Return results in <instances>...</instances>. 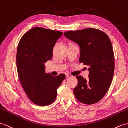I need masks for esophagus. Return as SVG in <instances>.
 Here are the masks:
<instances>
[{"label":"esophagus","instance_id":"esophagus-1","mask_svg":"<svg viewBox=\"0 0 128 128\" xmlns=\"http://www.w3.org/2000/svg\"><path fill=\"white\" fill-rule=\"evenodd\" d=\"M66 78H70V77L72 76V75H70V74L67 73V74H66Z\"/></svg>","mask_w":128,"mask_h":128}]
</instances>
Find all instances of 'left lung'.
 <instances>
[{
  "mask_svg": "<svg viewBox=\"0 0 128 128\" xmlns=\"http://www.w3.org/2000/svg\"><path fill=\"white\" fill-rule=\"evenodd\" d=\"M64 35L79 45V62L89 67L88 79L76 76L74 96L83 104H95L104 97L113 78L114 60L111 40L105 32L94 28L69 31Z\"/></svg>",
  "mask_w": 128,
  "mask_h": 128,
  "instance_id": "obj_1",
  "label": "left lung"
}]
</instances>
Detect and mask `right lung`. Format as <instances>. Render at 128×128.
<instances>
[{
  "label": "right lung",
  "mask_w": 128,
  "mask_h": 128,
  "mask_svg": "<svg viewBox=\"0 0 128 128\" xmlns=\"http://www.w3.org/2000/svg\"><path fill=\"white\" fill-rule=\"evenodd\" d=\"M63 32L35 27L22 37L17 47L18 78L28 97L35 104L46 106L56 98L57 89L65 79L64 74L46 73L44 63L51 60L52 49Z\"/></svg>",
  "instance_id": "1"
}]
</instances>
